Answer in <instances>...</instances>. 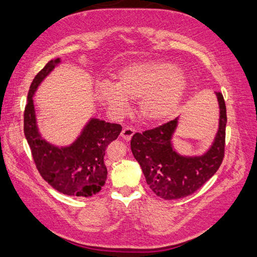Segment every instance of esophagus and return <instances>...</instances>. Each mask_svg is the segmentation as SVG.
<instances>
[{"label": "esophagus", "instance_id": "34e87169", "mask_svg": "<svg viewBox=\"0 0 257 257\" xmlns=\"http://www.w3.org/2000/svg\"><path fill=\"white\" fill-rule=\"evenodd\" d=\"M134 133H136V130L131 126H126L123 130H121V133H120V137L124 139L126 141H130L132 139V137L134 136Z\"/></svg>", "mask_w": 257, "mask_h": 257}]
</instances>
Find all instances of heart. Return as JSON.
<instances>
[{
	"label": "heart",
	"mask_w": 257,
	"mask_h": 257,
	"mask_svg": "<svg viewBox=\"0 0 257 257\" xmlns=\"http://www.w3.org/2000/svg\"><path fill=\"white\" fill-rule=\"evenodd\" d=\"M115 84L99 83L95 95L113 115H123L128 100L138 101L141 118L161 123L176 111L188 87L184 71L166 61L149 60L121 67L115 74Z\"/></svg>",
	"instance_id": "heart-1"
}]
</instances>
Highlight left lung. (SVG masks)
<instances>
[{
	"label": "left lung",
	"mask_w": 257,
	"mask_h": 257,
	"mask_svg": "<svg viewBox=\"0 0 257 257\" xmlns=\"http://www.w3.org/2000/svg\"><path fill=\"white\" fill-rule=\"evenodd\" d=\"M215 94L220 107L218 130L211 148L201 156H181L173 148L172 138L179 118L132 137L133 156L140 164L148 186L161 198L172 200L191 195L216 173L222 164L226 108L222 93Z\"/></svg>",
	"instance_id": "1"
}]
</instances>
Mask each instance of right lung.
<instances>
[{"mask_svg":"<svg viewBox=\"0 0 257 257\" xmlns=\"http://www.w3.org/2000/svg\"><path fill=\"white\" fill-rule=\"evenodd\" d=\"M60 64V58L49 61L29 87L24 112V133L31 147L34 163L46 182L68 196L91 197L98 193L107 179L104 151L118 138L119 124L91 118L73 144L57 147L42 139L37 128L33 96L42 81Z\"/></svg>","mask_w":257,"mask_h":257,"instance_id":"right-lung-1","label":"right lung"}]
</instances>
